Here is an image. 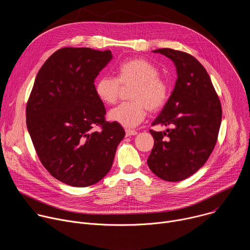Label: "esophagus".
Returning a JSON list of instances; mask_svg holds the SVG:
<instances>
[{
  "mask_svg": "<svg viewBox=\"0 0 250 250\" xmlns=\"http://www.w3.org/2000/svg\"><path fill=\"white\" fill-rule=\"evenodd\" d=\"M137 132L136 130H133V129H125V135L126 136H131V135H136Z\"/></svg>",
  "mask_w": 250,
  "mask_h": 250,
  "instance_id": "1",
  "label": "esophagus"
}]
</instances>
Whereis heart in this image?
Wrapping results in <instances>:
<instances>
[{
	"instance_id": "1",
	"label": "heart",
	"mask_w": 250,
	"mask_h": 250,
	"mask_svg": "<svg viewBox=\"0 0 250 250\" xmlns=\"http://www.w3.org/2000/svg\"><path fill=\"white\" fill-rule=\"evenodd\" d=\"M159 69L144 58H133L122 62L117 68V78L100 77L95 84L97 97L105 104L117 102L121 84L135 87L131 93L132 102L122 103L109 112V119L124 127H134L145 120L147 109L158 112L166 104L169 87L159 77Z\"/></svg>"
}]
</instances>
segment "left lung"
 I'll return each mask as SVG.
<instances>
[{"mask_svg":"<svg viewBox=\"0 0 250 250\" xmlns=\"http://www.w3.org/2000/svg\"><path fill=\"white\" fill-rule=\"evenodd\" d=\"M174 62V90L152 125H169L150 133L154 146L149 169L162 180L178 182L197 172L216 146L222 123V105L204 66L192 55L171 48L153 50Z\"/></svg>","mask_w":250,"mask_h":250,"instance_id":"left-lung-1","label":"left lung"}]
</instances>
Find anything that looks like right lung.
I'll use <instances>...</instances> for the list:
<instances>
[{"instance_id":"1","label":"right lung","mask_w":250,"mask_h":250,"mask_svg":"<svg viewBox=\"0 0 250 250\" xmlns=\"http://www.w3.org/2000/svg\"><path fill=\"white\" fill-rule=\"evenodd\" d=\"M112 58L111 50L64 47L35 78L25 111L27 130L42 165L67 185L102 180L125 137L121 125L104 121V103L95 93V79Z\"/></svg>"}]
</instances>
